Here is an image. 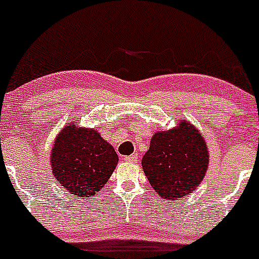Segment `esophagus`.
Listing matches in <instances>:
<instances>
[{"instance_id":"1","label":"esophagus","mask_w":259,"mask_h":259,"mask_svg":"<svg viewBox=\"0 0 259 259\" xmlns=\"http://www.w3.org/2000/svg\"><path fill=\"white\" fill-rule=\"evenodd\" d=\"M124 160H125V161H129V163H137V161H138L137 154H133V155L124 156Z\"/></svg>"}]
</instances>
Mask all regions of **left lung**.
Here are the masks:
<instances>
[{"label": "left lung", "mask_w": 259, "mask_h": 259, "mask_svg": "<svg viewBox=\"0 0 259 259\" xmlns=\"http://www.w3.org/2000/svg\"><path fill=\"white\" fill-rule=\"evenodd\" d=\"M151 188L166 200L192 193L203 182L209 165V151L202 133L189 121L156 132L142 159Z\"/></svg>", "instance_id": "obj_1"}]
</instances>
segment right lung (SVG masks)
<instances>
[{"label":"right lung","mask_w":259,"mask_h":259,"mask_svg":"<svg viewBox=\"0 0 259 259\" xmlns=\"http://www.w3.org/2000/svg\"><path fill=\"white\" fill-rule=\"evenodd\" d=\"M50 163L57 184L70 195L82 199L100 193L116 168L119 156L95 127L69 121L56 135Z\"/></svg>","instance_id":"obj_1"}]
</instances>
